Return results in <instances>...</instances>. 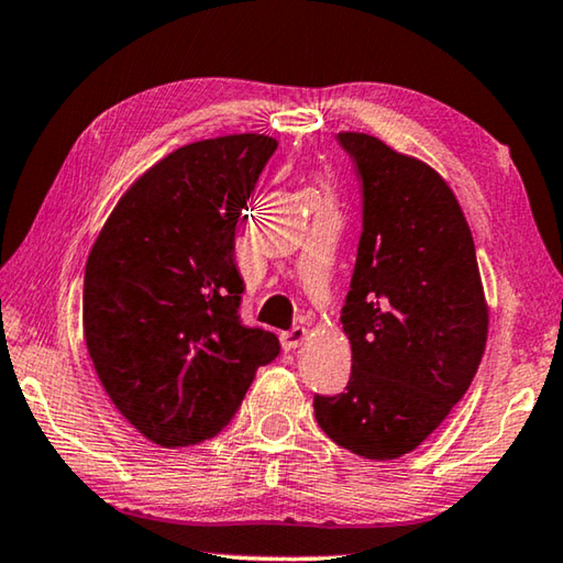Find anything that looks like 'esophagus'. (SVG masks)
Returning <instances> with one entry per match:
<instances>
[{
	"mask_svg": "<svg viewBox=\"0 0 563 563\" xmlns=\"http://www.w3.org/2000/svg\"><path fill=\"white\" fill-rule=\"evenodd\" d=\"M305 340H308V328H290V330H285L283 335H280V342H283L285 350L300 347Z\"/></svg>",
	"mask_w": 563,
	"mask_h": 563,
	"instance_id": "34e87169",
	"label": "esophagus"
}]
</instances>
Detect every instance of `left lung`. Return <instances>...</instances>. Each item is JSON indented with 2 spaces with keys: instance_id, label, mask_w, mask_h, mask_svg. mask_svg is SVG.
Here are the masks:
<instances>
[{
  "instance_id": "obj_1",
  "label": "left lung",
  "mask_w": 563,
  "mask_h": 563,
  "mask_svg": "<svg viewBox=\"0 0 563 563\" xmlns=\"http://www.w3.org/2000/svg\"><path fill=\"white\" fill-rule=\"evenodd\" d=\"M362 180V233L342 330L352 345L345 393L316 395L332 442L397 460L460 402L487 345L472 231L444 178L367 133H338Z\"/></svg>"
}]
</instances>
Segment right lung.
Segmentation results:
<instances>
[{
	"mask_svg": "<svg viewBox=\"0 0 563 563\" xmlns=\"http://www.w3.org/2000/svg\"><path fill=\"white\" fill-rule=\"evenodd\" d=\"M278 148L263 133L208 139L148 168L113 208L84 273V338L119 412L161 446L231 422L275 332L241 320L235 225Z\"/></svg>",
	"mask_w": 563,
	"mask_h": 563,
	"instance_id": "obj_1",
	"label": "right lung"
}]
</instances>
